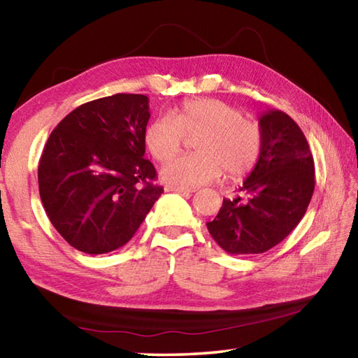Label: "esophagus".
<instances>
[{
    "mask_svg": "<svg viewBox=\"0 0 358 358\" xmlns=\"http://www.w3.org/2000/svg\"><path fill=\"white\" fill-rule=\"evenodd\" d=\"M166 189H167V191H172V192L183 194V196H191V194H192L191 189H187V187H180V186H167Z\"/></svg>",
    "mask_w": 358,
    "mask_h": 358,
    "instance_id": "obj_1",
    "label": "esophagus"
}]
</instances>
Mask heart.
Masks as SVG:
<instances>
[{
	"label": "heart",
	"mask_w": 358,
	"mask_h": 358,
	"mask_svg": "<svg viewBox=\"0 0 358 358\" xmlns=\"http://www.w3.org/2000/svg\"><path fill=\"white\" fill-rule=\"evenodd\" d=\"M194 138L196 155L181 156L162 169V178L180 187H197L215 181L222 171L229 178L243 177L259 161L262 132L257 123L243 118L238 108L220 99L202 98L180 104L172 117L150 121L143 142L150 155L167 162L183 148L185 137Z\"/></svg>",
	"instance_id": "heart-1"
}]
</instances>
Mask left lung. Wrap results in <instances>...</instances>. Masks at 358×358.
<instances>
[{
	"mask_svg": "<svg viewBox=\"0 0 358 358\" xmlns=\"http://www.w3.org/2000/svg\"><path fill=\"white\" fill-rule=\"evenodd\" d=\"M262 151L240 187L246 202L224 199L220 213L207 222L213 240L229 254L271 250L299 226L314 192V161L299 124L281 110L259 118Z\"/></svg>",
	"mask_w": 358,
	"mask_h": 358,
	"instance_id": "1",
	"label": "left lung"
}]
</instances>
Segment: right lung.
Listing matches in <instances>:
<instances>
[{
	"label": "right lung",
	"instance_id": "add662e5",
	"mask_svg": "<svg viewBox=\"0 0 358 358\" xmlns=\"http://www.w3.org/2000/svg\"><path fill=\"white\" fill-rule=\"evenodd\" d=\"M148 98L118 93L82 104L59 121L42 151L41 201L58 234L87 254L134 237L164 189L145 159Z\"/></svg>",
	"mask_w": 358,
	"mask_h": 358
}]
</instances>
